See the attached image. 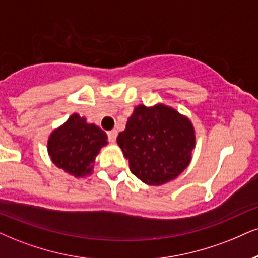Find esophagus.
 Instances as JSON below:
<instances>
[{"label": "esophagus", "instance_id": "obj_1", "mask_svg": "<svg viewBox=\"0 0 258 258\" xmlns=\"http://www.w3.org/2000/svg\"><path fill=\"white\" fill-rule=\"evenodd\" d=\"M117 135H118V133H117V130H111V132L107 133V139H109L110 142H116V139H117Z\"/></svg>", "mask_w": 258, "mask_h": 258}]
</instances>
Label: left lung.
<instances>
[{"label": "left lung", "mask_w": 258, "mask_h": 258, "mask_svg": "<svg viewBox=\"0 0 258 258\" xmlns=\"http://www.w3.org/2000/svg\"><path fill=\"white\" fill-rule=\"evenodd\" d=\"M117 144L133 174L148 185L174 179L187 167L195 147L191 122L172 107L139 105Z\"/></svg>", "instance_id": "8db88e82"}]
</instances>
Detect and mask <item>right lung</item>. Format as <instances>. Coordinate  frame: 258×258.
<instances>
[{
  "mask_svg": "<svg viewBox=\"0 0 258 258\" xmlns=\"http://www.w3.org/2000/svg\"><path fill=\"white\" fill-rule=\"evenodd\" d=\"M107 136L99 126L88 124L78 113L50 135L47 151L52 163L79 178L90 174L100 148L107 145Z\"/></svg>",
  "mask_w": 258,
  "mask_h": 258,
  "instance_id": "1",
  "label": "right lung"
}]
</instances>
